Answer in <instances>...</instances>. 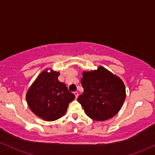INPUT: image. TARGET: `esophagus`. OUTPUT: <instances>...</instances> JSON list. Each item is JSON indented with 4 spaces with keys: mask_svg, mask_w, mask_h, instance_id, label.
Here are the masks:
<instances>
[{
    "mask_svg": "<svg viewBox=\"0 0 155 155\" xmlns=\"http://www.w3.org/2000/svg\"><path fill=\"white\" fill-rule=\"evenodd\" d=\"M74 95H75V96H76V98H78V96H79V93H78V92H76V91H75L74 92Z\"/></svg>",
    "mask_w": 155,
    "mask_h": 155,
    "instance_id": "esophagus-1",
    "label": "esophagus"
}]
</instances>
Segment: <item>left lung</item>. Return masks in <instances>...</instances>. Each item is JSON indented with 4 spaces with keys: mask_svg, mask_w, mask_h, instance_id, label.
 Returning <instances> with one entry per match:
<instances>
[{
    "mask_svg": "<svg viewBox=\"0 0 155 155\" xmlns=\"http://www.w3.org/2000/svg\"><path fill=\"white\" fill-rule=\"evenodd\" d=\"M84 93L77 98L86 115L96 120L112 118L120 111L126 98L124 81L102 66L83 71Z\"/></svg>",
    "mask_w": 155,
    "mask_h": 155,
    "instance_id": "obj_1",
    "label": "left lung"
}]
</instances>
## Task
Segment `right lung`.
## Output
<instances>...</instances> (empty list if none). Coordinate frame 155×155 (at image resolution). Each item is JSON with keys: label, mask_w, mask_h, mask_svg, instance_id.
<instances>
[{"label": "right lung", "mask_w": 155, "mask_h": 155, "mask_svg": "<svg viewBox=\"0 0 155 155\" xmlns=\"http://www.w3.org/2000/svg\"><path fill=\"white\" fill-rule=\"evenodd\" d=\"M49 70L50 72L46 68L39 74L28 88L25 98L28 107L37 117L53 121L65 114L75 96L58 80L60 73Z\"/></svg>", "instance_id": "add662e5"}]
</instances>
